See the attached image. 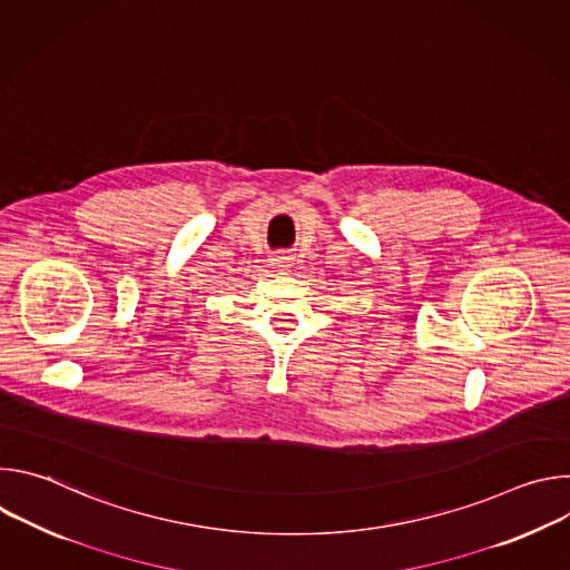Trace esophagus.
<instances>
[{
    "label": "esophagus",
    "instance_id": "esophagus-1",
    "mask_svg": "<svg viewBox=\"0 0 570 570\" xmlns=\"http://www.w3.org/2000/svg\"><path fill=\"white\" fill-rule=\"evenodd\" d=\"M271 266L277 268V271H288V268L293 266V257H288V255H275V257H271Z\"/></svg>",
    "mask_w": 570,
    "mask_h": 570
}]
</instances>
